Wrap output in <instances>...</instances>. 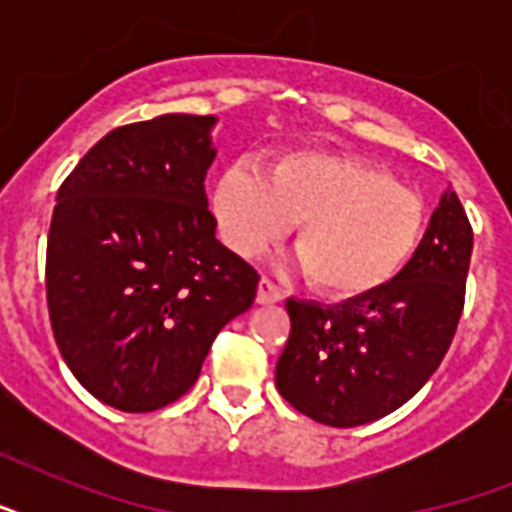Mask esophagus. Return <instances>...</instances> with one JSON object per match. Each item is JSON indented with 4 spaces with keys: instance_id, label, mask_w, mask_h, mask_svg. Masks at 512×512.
I'll return each instance as SVG.
<instances>
[{
    "instance_id": "obj_1",
    "label": "esophagus",
    "mask_w": 512,
    "mask_h": 512,
    "mask_svg": "<svg viewBox=\"0 0 512 512\" xmlns=\"http://www.w3.org/2000/svg\"><path fill=\"white\" fill-rule=\"evenodd\" d=\"M281 289L273 284L271 279H260V284H257V303L260 305H271V303H279L281 300Z\"/></svg>"
}]
</instances>
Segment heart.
Wrapping results in <instances>:
<instances>
[{"label":"heart","mask_w":512,"mask_h":512,"mask_svg":"<svg viewBox=\"0 0 512 512\" xmlns=\"http://www.w3.org/2000/svg\"><path fill=\"white\" fill-rule=\"evenodd\" d=\"M225 241L257 255L297 220L295 249L313 287L329 297H361L390 284L417 255L425 201L385 167L332 151H287L268 177L233 164L215 185Z\"/></svg>","instance_id":"obj_1"}]
</instances>
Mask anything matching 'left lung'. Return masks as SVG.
<instances>
[{
  "label": "left lung",
  "mask_w": 512,
  "mask_h": 512,
  "mask_svg": "<svg viewBox=\"0 0 512 512\" xmlns=\"http://www.w3.org/2000/svg\"><path fill=\"white\" fill-rule=\"evenodd\" d=\"M473 228L446 191L417 255L396 279L340 305L287 300L289 340L276 388L297 412L353 428L396 412L436 372L452 345L468 281Z\"/></svg>",
  "instance_id": "1"
}]
</instances>
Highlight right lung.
<instances>
[{
    "label": "right lung",
    "instance_id": "right-lung-1",
    "mask_svg": "<svg viewBox=\"0 0 512 512\" xmlns=\"http://www.w3.org/2000/svg\"><path fill=\"white\" fill-rule=\"evenodd\" d=\"M215 116L116 127L63 180L47 236L60 356L103 404L154 412L199 380L257 271L215 239L204 177Z\"/></svg>",
    "mask_w": 512,
    "mask_h": 512
}]
</instances>
